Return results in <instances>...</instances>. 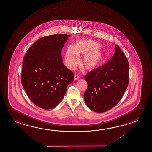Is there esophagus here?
<instances>
[{"label": "esophagus", "mask_w": 152, "mask_h": 152, "mask_svg": "<svg viewBox=\"0 0 152 152\" xmlns=\"http://www.w3.org/2000/svg\"><path fill=\"white\" fill-rule=\"evenodd\" d=\"M80 77L78 75H74V80H78L79 78H80Z\"/></svg>", "instance_id": "34e87169"}]
</instances>
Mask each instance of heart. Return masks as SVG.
Segmentation results:
<instances>
[{
    "label": "heart",
    "instance_id": "heart-1",
    "mask_svg": "<svg viewBox=\"0 0 152 152\" xmlns=\"http://www.w3.org/2000/svg\"><path fill=\"white\" fill-rule=\"evenodd\" d=\"M101 45L92 40H80L74 47H68L65 54V61L68 68L74 69L79 62L78 55H84L82 65L86 69L97 68L104 59V53L99 49Z\"/></svg>",
    "mask_w": 152,
    "mask_h": 152
}]
</instances>
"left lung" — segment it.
I'll return each mask as SVG.
<instances>
[{
    "label": "left lung",
    "mask_w": 152,
    "mask_h": 152,
    "mask_svg": "<svg viewBox=\"0 0 152 152\" xmlns=\"http://www.w3.org/2000/svg\"><path fill=\"white\" fill-rule=\"evenodd\" d=\"M109 61L85 75L87 83L85 102L96 112L107 111L121 99L129 83V63L118 45Z\"/></svg>",
    "instance_id": "8db88e82"
}]
</instances>
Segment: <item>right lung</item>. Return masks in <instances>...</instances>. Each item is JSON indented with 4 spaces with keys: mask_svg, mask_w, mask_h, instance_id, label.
Instances as JSON below:
<instances>
[{
    "mask_svg": "<svg viewBox=\"0 0 152 152\" xmlns=\"http://www.w3.org/2000/svg\"><path fill=\"white\" fill-rule=\"evenodd\" d=\"M70 37L60 34L41 37L23 59V87L31 101L43 109L56 107L74 80V73L64 65L61 55Z\"/></svg>",
    "mask_w": 152,
    "mask_h": 152,
    "instance_id": "1",
    "label": "right lung"
}]
</instances>
